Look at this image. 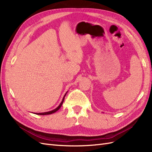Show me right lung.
<instances>
[{
    "instance_id": "add662e5",
    "label": "right lung",
    "mask_w": 152,
    "mask_h": 152,
    "mask_svg": "<svg viewBox=\"0 0 152 152\" xmlns=\"http://www.w3.org/2000/svg\"><path fill=\"white\" fill-rule=\"evenodd\" d=\"M66 94H65V96H64V97H63V100H62L61 103H60V104H59L56 109H54V110H52V111H50V112H44V113H37L36 114H37V115H49V114H51V113H54V112H56V111H58V110L59 108H61V105H62V104H63V102H64V100H65V97Z\"/></svg>"
}]
</instances>
